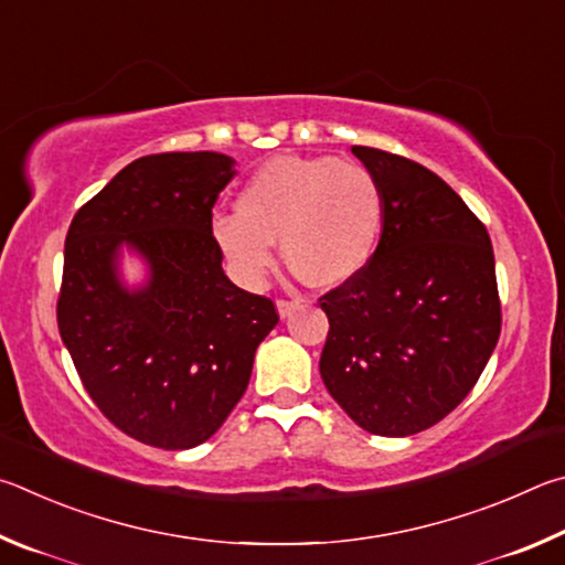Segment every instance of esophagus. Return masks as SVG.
Here are the masks:
<instances>
[{"mask_svg":"<svg viewBox=\"0 0 565 565\" xmlns=\"http://www.w3.org/2000/svg\"><path fill=\"white\" fill-rule=\"evenodd\" d=\"M295 308H298V300H277V315H280L282 320L290 318Z\"/></svg>","mask_w":565,"mask_h":565,"instance_id":"1","label":"esophagus"}]
</instances>
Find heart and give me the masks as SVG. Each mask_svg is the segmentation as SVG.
Masks as SVG:
<instances>
[{"mask_svg": "<svg viewBox=\"0 0 565 565\" xmlns=\"http://www.w3.org/2000/svg\"><path fill=\"white\" fill-rule=\"evenodd\" d=\"M237 213L213 217V237L245 285L275 265V243L315 288H340L370 265L384 225L382 185L334 156H275L247 178Z\"/></svg>", "mask_w": 565, "mask_h": 565, "instance_id": "heart-1", "label": "heart"}]
</instances>
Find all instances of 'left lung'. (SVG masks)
<instances>
[{"label":"left lung","instance_id":"obj_1","mask_svg":"<svg viewBox=\"0 0 565 565\" xmlns=\"http://www.w3.org/2000/svg\"><path fill=\"white\" fill-rule=\"evenodd\" d=\"M384 195L370 265L320 298L330 320L320 374L364 431L409 437L471 392L499 342L487 227L429 168L352 146Z\"/></svg>","mask_w":565,"mask_h":565}]
</instances>
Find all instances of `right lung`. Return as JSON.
<instances>
[{"label": "right lung", "mask_w": 565, "mask_h": 565, "mask_svg": "<svg viewBox=\"0 0 565 565\" xmlns=\"http://www.w3.org/2000/svg\"><path fill=\"white\" fill-rule=\"evenodd\" d=\"M225 153H156L118 171L66 233L58 332L108 422L158 449L211 439L250 382L275 305L223 273L213 205ZM124 252L147 280H122Z\"/></svg>", "instance_id": "add662e5"}]
</instances>
